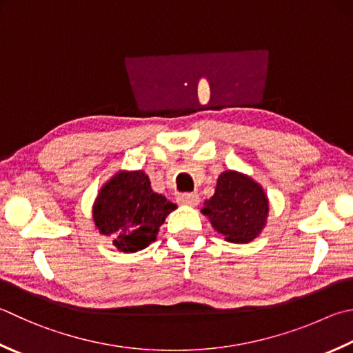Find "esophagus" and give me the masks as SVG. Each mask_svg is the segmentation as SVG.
I'll return each instance as SVG.
<instances>
[{
	"label": "esophagus",
	"mask_w": 353,
	"mask_h": 353,
	"mask_svg": "<svg viewBox=\"0 0 353 353\" xmlns=\"http://www.w3.org/2000/svg\"><path fill=\"white\" fill-rule=\"evenodd\" d=\"M178 201L185 205H196L199 203V196L196 194H181L178 196Z\"/></svg>",
	"instance_id": "1"
}]
</instances>
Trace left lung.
Returning a JSON list of instances; mask_svg holds the SVG:
<instances>
[{
	"label": "left lung",
	"mask_w": 353,
	"mask_h": 353,
	"mask_svg": "<svg viewBox=\"0 0 353 353\" xmlns=\"http://www.w3.org/2000/svg\"><path fill=\"white\" fill-rule=\"evenodd\" d=\"M269 203L263 189L236 172L219 175L215 195L205 199L201 212L230 243H249L264 228Z\"/></svg>",
	"instance_id": "obj_1"
}]
</instances>
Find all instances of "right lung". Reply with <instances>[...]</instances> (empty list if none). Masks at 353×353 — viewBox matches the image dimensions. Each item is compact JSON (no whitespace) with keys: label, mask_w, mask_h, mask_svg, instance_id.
<instances>
[{"label":"right lung","mask_w":353,"mask_h":353,"mask_svg":"<svg viewBox=\"0 0 353 353\" xmlns=\"http://www.w3.org/2000/svg\"><path fill=\"white\" fill-rule=\"evenodd\" d=\"M174 203L150 189L144 172H121L104 185L94 208L95 224L123 252H138L155 241Z\"/></svg>","instance_id":"obj_1"}]
</instances>
